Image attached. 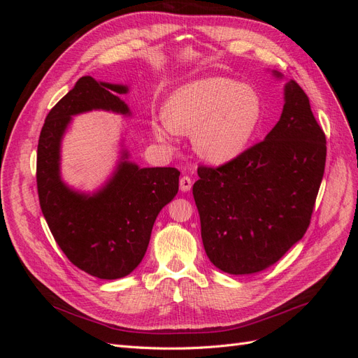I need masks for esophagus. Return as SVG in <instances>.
<instances>
[{"label":"esophagus","instance_id":"esophagus-1","mask_svg":"<svg viewBox=\"0 0 358 358\" xmlns=\"http://www.w3.org/2000/svg\"><path fill=\"white\" fill-rule=\"evenodd\" d=\"M179 187H180V191H183V192L189 191L192 187V179L189 176H182L179 180Z\"/></svg>","mask_w":358,"mask_h":358}]
</instances>
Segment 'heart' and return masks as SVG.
I'll list each match as a JSON object with an SVG mask.
<instances>
[{
  "label": "heart",
  "mask_w": 358,
  "mask_h": 358,
  "mask_svg": "<svg viewBox=\"0 0 358 358\" xmlns=\"http://www.w3.org/2000/svg\"><path fill=\"white\" fill-rule=\"evenodd\" d=\"M258 92L229 78H206L180 86L164 106V121L154 122L158 138L192 134L196 152L215 164L243 154L262 121Z\"/></svg>",
  "instance_id": "1"
}]
</instances>
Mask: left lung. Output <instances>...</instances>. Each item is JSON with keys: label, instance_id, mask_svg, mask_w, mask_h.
Listing matches in <instances>:
<instances>
[{"label": "left lung", "instance_id": "8db88e82", "mask_svg": "<svg viewBox=\"0 0 358 358\" xmlns=\"http://www.w3.org/2000/svg\"><path fill=\"white\" fill-rule=\"evenodd\" d=\"M326 155L308 95L289 80L282 115L263 142L197 170L192 194L210 262L225 273L251 275L284 257L310 224Z\"/></svg>", "mask_w": 358, "mask_h": 358}]
</instances>
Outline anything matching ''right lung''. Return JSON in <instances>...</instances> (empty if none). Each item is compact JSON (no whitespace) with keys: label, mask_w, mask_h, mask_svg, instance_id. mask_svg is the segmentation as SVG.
Segmentation results:
<instances>
[{"label":"right lung","mask_w":358,"mask_h":358,"mask_svg":"<svg viewBox=\"0 0 358 358\" xmlns=\"http://www.w3.org/2000/svg\"><path fill=\"white\" fill-rule=\"evenodd\" d=\"M127 91L83 76L48 113L37 146L38 200L53 239L76 267L100 279L124 278L140 264L159 210L179 189L178 169H140L127 159L128 152L92 196L62 182L61 140L71 116L91 110L129 115L119 99Z\"/></svg>","instance_id":"right-lung-1"}]
</instances>
